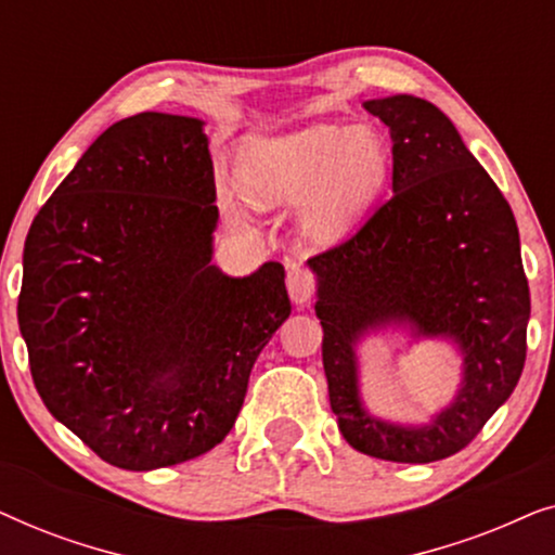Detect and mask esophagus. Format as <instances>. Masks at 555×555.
<instances>
[{
  "label": "esophagus",
  "mask_w": 555,
  "mask_h": 555,
  "mask_svg": "<svg viewBox=\"0 0 555 555\" xmlns=\"http://www.w3.org/2000/svg\"><path fill=\"white\" fill-rule=\"evenodd\" d=\"M287 293H291V300L295 306H306V302H310L315 293L313 272L302 268L300 262L287 264Z\"/></svg>",
  "instance_id": "obj_1"
}]
</instances>
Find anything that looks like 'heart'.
I'll use <instances>...</instances> for the list:
<instances>
[{
	"label": "heart",
	"mask_w": 555,
	"mask_h": 555,
	"mask_svg": "<svg viewBox=\"0 0 555 555\" xmlns=\"http://www.w3.org/2000/svg\"><path fill=\"white\" fill-rule=\"evenodd\" d=\"M389 177V151L369 126L313 124L257 135L240 151L242 194L260 207H295L310 245L348 237L374 207Z\"/></svg>",
	"instance_id": "obj_1"
}]
</instances>
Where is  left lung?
I'll list each match as a JSON object with an SVG mask.
<instances>
[{"label": "left lung", "mask_w": 555, "mask_h": 555, "mask_svg": "<svg viewBox=\"0 0 555 555\" xmlns=\"http://www.w3.org/2000/svg\"><path fill=\"white\" fill-rule=\"evenodd\" d=\"M391 135L393 196L344 245L310 257L323 369L340 435L369 457L444 460L505 404L526 363L530 318L518 224L457 128L416 95L363 103ZM450 339L459 393L424 425L382 421L360 399L358 346L371 332Z\"/></svg>", "instance_id": "obj_1"}]
</instances>
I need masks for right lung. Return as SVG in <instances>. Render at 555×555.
Listing matches in <instances>:
<instances>
[{
  "mask_svg": "<svg viewBox=\"0 0 555 555\" xmlns=\"http://www.w3.org/2000/svg\"><path fill=\"white\" fill-rule=\"evenodd\" d=\"M217 189L204 120L146 111L98 135L37 211L17 318L37 393L108 465L209 452L291 315L285 268L211 264Z\"/></svg>",
  "mask_w": 555,
  "mask_h": 555,
  "instance_id": "obj_1",
  "label": "right lung"
}]
</instances>
